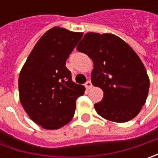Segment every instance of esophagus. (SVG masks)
Instances as JSON below:
<instances>
[{
	"label": "esophagus",
	"mask_w": 158,
	"mask_h": 158,
	"mask_svg": "<svg viewBox=\"0 0 158 158\" xmlns=\"http://www.w3.org/2000/svg\"><path fill=\"white\" fill-rule=\"evenodd\" d=\"M85 87L88 89H89L91 88V87H92V83H91V82L88 81V82H86V83H85Z\"/></svg>",
	"instance_id": "34e87169"
}]
</instances>
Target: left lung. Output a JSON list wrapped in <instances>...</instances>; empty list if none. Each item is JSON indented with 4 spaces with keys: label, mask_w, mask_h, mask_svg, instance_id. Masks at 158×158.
I'll list each match as a JSON object with an SVG mask.
<instances>
[{
    "label": "left lung",
    "mask_w": 158,
    "mask_h": 158,
    "mask_svg": "<svg viewBox=\"0 0 158 158\" xmlns=\"http://www.w3.org/2000/svg\"><path fill=\"white\" fill-rule=\"evenodd\" d=\"M76 49L92 60L91 82L104 92L94 105L98 114L117 123L136 117L147 99L149 78L133 48L114 34L88 32Z\"/></svg>",
    "instance_id": "obj_1"
}]
</instances>
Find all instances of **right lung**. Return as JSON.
<instances>
[{
    "label": "right lung",
    "instance_id": "add662e5",
    "mask_svg": "<svg viewBox=\"0 0 158 158\" xmlns=\"http://www.w3.org/2000/svg\"><path fill=\"white\" fill-rule=\"evenodd\" d=\"M82 32L53 27L33 47L18 78L19 98L28 116L49 130L59 129L74 117L76 101L83 85L72 81L66 60L82 39Z\"/></svg>",
    "mask_w": 158,
    "mask_h": 158
}]
</instances>
